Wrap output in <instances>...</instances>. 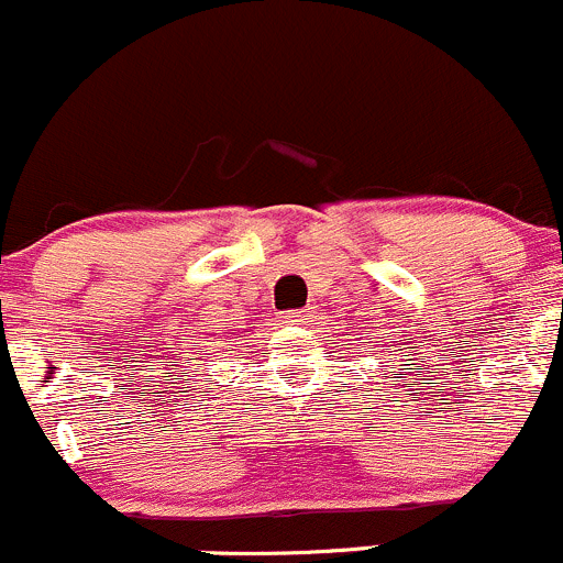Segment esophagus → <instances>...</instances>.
Returning <instances> with one entry per match:
<instances>
[{"label": "esophagus", "mask_w": 563, "mask_h": 563, "mask_svg": "<svg viewBox=\"0 0 563 563\" xmlns=\"http://www.w3.org/2000/svg\"><path fill=\"white\" fill-rule=\"evenodd\" d=\"M279 319L282 324H289V328H300V324H306L311 319V311L308 308H295V311H284Z\"/></svg>", "instance_id": "obj_1"}]
</instances>
